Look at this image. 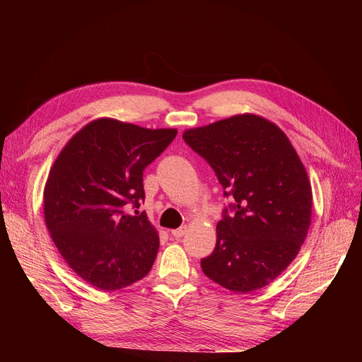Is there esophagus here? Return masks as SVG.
I'll use <instances>...</instances> for the list:
<instances>
[{
    "label": "esophagus",
    "mask_w": 362,
    "mask_h": 362,
    "mask_svg": "<svg viewBox=\"0 0 362 362\" xmlns=\"http://www.w3.org/2000/svg\"><path fill=\"white\" fill-rule=\"evenodd\" d=\"M185 231H187V226H181V228H177V229H172L170 231V234L175 237V238H181L184 234H185Z\"/></svg>",
    "instance_id": "obj_1"
}]
</instances>
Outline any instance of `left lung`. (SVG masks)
<instances>
[{
    "instance_id": "1",
    "label": "left lung",
    "mask_w": 362,
    "mask_h": 362,
    "mask_svg": "<svg viewBox=\"0 0 362 362\" xmlns=\"http://www.w3.org/2000/svg\"><path fill=\"white\" fill-rule=\"evenodd\" d=\"M182 139L234 198L202 272L234 293L266 287L299 254L311 225V184L298 152L279 127L250 113L187 129Z\"/></svg>"
}]
</instances>
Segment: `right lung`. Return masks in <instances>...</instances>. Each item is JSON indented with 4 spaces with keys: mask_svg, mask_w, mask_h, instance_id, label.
<instances>
[{
    "mask_svg": "<svg viewBox=\"0 0 362 362\" xmlns=\"http://www.w3.org/2000/svg\"><path fill=\"white\" fill-rule=\"evenodd\" d=\"M177 133L101 117L83 127L54 161L43 190L45 223L63 259L90 286L124 288L154 264L157 229L146 214H128L127 205L145 201L144 170Z\"/></svg>",
    "mask_w": 362,
    "mask_h": 362,
    "instance_id": "add662e5",
    "label": "right lung"
}]
</instances>
